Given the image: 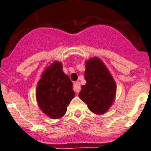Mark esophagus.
<instances>
[{"label": "esophagus", "mask_w": 151, "mask_h": 151, "mask_svg": "<svg viewBox=\"0 0 151 151\" xmlns=\"http://www.w3.org/2000/svg\"><path fill=\"white\" fill-rule=\"evenodd\" d=\"M80 83L78 82V81H76V82H74V84H73V91L75 92H77V93H78V92H80Z\"/></svg>", "instance_id": "obj_1"}]
</instances>
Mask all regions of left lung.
<instances>
[{"mask_svg": "<svg viewBox=\"0 0 151 151\" xmlns=\"http://www.w3.org/2000/svg\"><path fill=\"white\" fill-rule=\"evenodd\" d=\"M85 79L79 97L92 112L102 114L112 105L116 92V85L112 76L99 58L86 62Z\"/></svg>", "mask_w": 151, "mask_h": 151, "instance_id": "8db88e82", "label": "left lung"}]
</instances>
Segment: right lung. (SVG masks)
<instances>
[{
    "label": "right lung",
    "instance_id": "obj_1",
    "mask_svg": "<svg viewBox=\"0 0 151 151\" xmlns=\"http://www.w3.org/2000/svg\"><path fill=\"white\" fill-rule=\"evenodd\" d=\"M74 96L73 83L63 71L62 64L54 62L44 71L37 86V100L41 110L52 119L60 118Z\"/></svg>",
    "mask_w": 151,
    "mask_h": 151
}]
</instances>
